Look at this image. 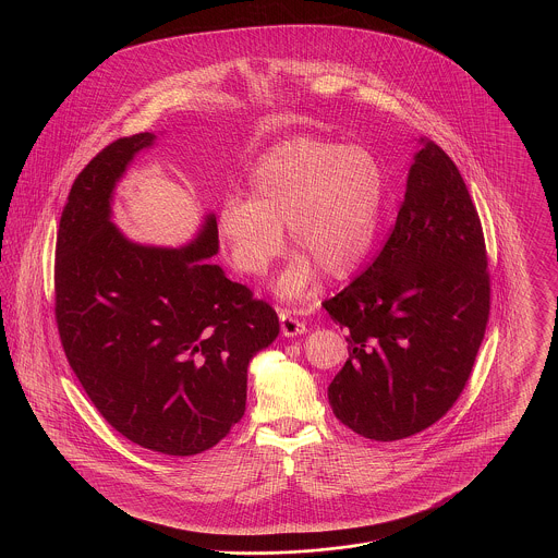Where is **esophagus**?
<instances>
[{"instance_id":"34e87169","label":"esophagus","mask_w":558,"mask_h":558,"mask_svg":"<svg viewBox=\"0 0 558 558\" xmlns=\"http://www.w3.org/2000/svg\"><path fill=\"white\" fill-rule=\"evenodd\" d=\"M280 328L284 337H296V335H305L307 326L303 319L296 318V314L291 310H282L280 312Z\"/></svg>"}]
</instances>
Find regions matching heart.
Returning a JSON list of instances; mask_svg holds the SVG:
<instances>
[{
  "label": "heart",
  "instance_id": "obj_1",
  "mask_svg": "<svg viewBox=\"0 0 558 558\" xmlns=\"http://www.w3.org/2000/svg\"><path fill=\"white\" fill-rule=\"evenodd\" d=\"M217 211V234L244 276H264L284 248L294 255L276 282L282 299H301L316 282L351 276L371 253L385 198V173L362 146L292 137L264 153Z\"/></svg>",
  "mask_w": 558,
  "mask_h": 558
}]
</instances>
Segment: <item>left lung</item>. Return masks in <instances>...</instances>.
Wrapping results in <instances>:
<instances>
[{
  "mask_svg": "<svg viewBox=\"0 0 558 558\" xmlns=\"http://www.w3.org/2000/svg\"><path fill=\"white\" fill-rule=\"evenodd\" d=\"M418 144L391 236L360 278L324 301L349 343L328 401L374 441L416 435L450 410L489 316L477 209L453 160L426 137Z\"/></svg>",
  "mask_w": 558,
  "mask_h": 558,
  "instance_id": "left-lung-1",
  "label": "left lung"
}]
</instances>
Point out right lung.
<instances>
[{"instance_id":"obj_1","label":"right lung","mask_w":558,"mask_h":558,"mask_svg":"<svg viewBox=\"0 0 558 558\" xmlns=\"http://www.w3.org/2000/svg\"><path fill=\"white\" fill-rule=\"evenodd\" d=\"M155 142L148 132L112 142L71 187L56 242V322L108 425L146 450L194 456L242 418L248 364L280 324L209 262L219 251L213 213L175 248L114 226V187Z\"/></svg>"}]
</instances>
